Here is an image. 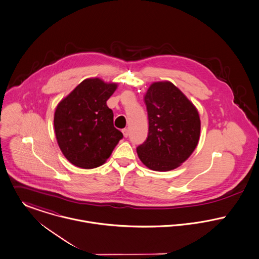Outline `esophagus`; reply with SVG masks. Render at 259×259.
<instances>
[{
  "label": "esophagus",
  "instance_id": "obj_1",
  "mask_svg": "<svg viewBox=\"0 0 259 259\" xmlns=\"http://www.w3.org/2000/svg\"><path fill=\"white\" fill-rule=\"evenodd\" d=\"M121 132H122L124 138H127V137H128V130H127V128H123Z\"/></svg>",
  "mask_w": 259,
  "mask_h": 259
}]
</instances>
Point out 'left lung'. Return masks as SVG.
Listing matches in <instances>:
<instances>
[{
    "mask_svg": "<svg viewBox=\"0 0 259 259\" xmlns=\"http://www.w3.org/2000/svg\"><path fill=\"white\" fill-rule=\"evenodd\" d=\"M147 141L137 148L142 162L156 171L179 167L196 148L200 119L196 108L170 81L150 84L145 96Z\"/></svg>",
    "mask_w": 259,
    "mask_h": 259,
    "instance_id": "left-lung-1",
    "label": "left lung"
}]
</instances>
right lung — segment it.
Wrapping results in <instances>:
<instances>
[{
	"label": "right lung",
	"mask_w": 259,
	"mask_h": 259,
	"mask_svg": "<svg viewBox=\"0 0 259 259\" xmlns=\"http://www.w3.org/2000/svg\"><path fill=\"white\" fill-rule=\"evenodd\" d=\"M116 88L99 77L87 78L58 105L54 117L58 145L75 166L90 169L104 164L122 139L107 106Z\"/></svg>",
	"instance_id": "1"
}]
</instances>
